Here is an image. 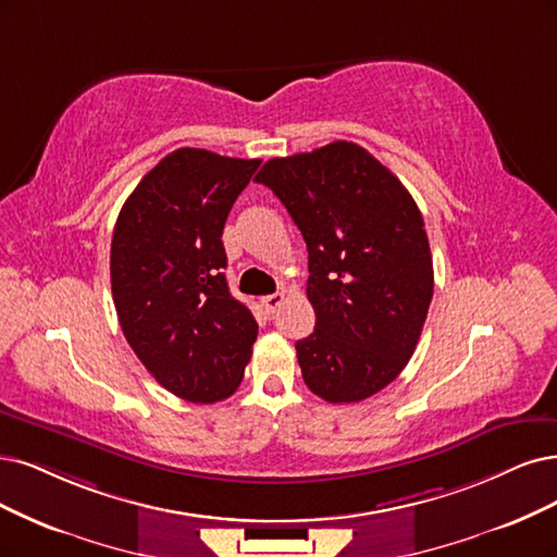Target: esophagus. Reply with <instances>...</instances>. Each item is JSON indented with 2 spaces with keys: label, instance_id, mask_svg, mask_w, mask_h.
<instances>
[{
  "label": "esophagus",
  "instance_id": "esophagus-1",
  "mask_svg": "<svg viewBox=\"0 0 557 557\" xmlns=\"http://www.w3.org/2000/svg\"><path fill=\"white\" fill-rule=\"evenodd\" d=\"M282 302H284V294H271V296H263V298H261V305H263V310H265L268 314H273Z\"/></svg>",
  "mask_w": 557,
  "mask_h": 557
}]
</instances>
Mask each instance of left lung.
I'll return each mask as SVG.
<instances>
[{
  "instance_id": "left-lung-1",
  "label": "left lung",
  "mask_w": 557,
  "mask_h": 557,
  "mask_svg": "<svg viewBox=\"0 0 557 557\" xmlns=\"http://www.w3.org/2000/svg\"><path fill=\"white\" fill-rule=\"evenodd\" d=\"M286 206L310 255L314 333L296 342L307 387L354 404L413 356L434 296L424 220L401 181L354 141L268 160L255 176Z\"/></svg>"
}]
</instances>
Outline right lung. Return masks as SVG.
<instances>
[{
  "label": "right lung",
  "mask_w": 557,
  "mask_h": 557,
  "mask_svg": "<svg viewBox=\"0 0 557 557\" xmlns=\"http://www.w3.org/2000/svg\"><path fill=\"white\" fill-rule=\"evenodd\" d=\"M261 160L176 149L144 176L114 224L110 275L139 362L193 404L230 397L259 325L230 294L222 230Z\"/></svg>",
  "instance_id": "add662e5"
}]
</instances>
